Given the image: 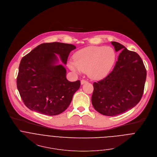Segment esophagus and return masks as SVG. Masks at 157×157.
<instances>
[{
  "label": "esophagus",
  "mask_w": 157,
  "mask_h": 157,
  "mask_svg": "<svg viewBox=\"0 0 157 157\" xmlns=\"http://www.w3.org/2000/svg\"><path fill=\"white\" fill-rule=\"evenodd\" d=\"M87 82V81L86 80V79H81V84H84V83H86V82Z\"/></svg>",
  "instance_id": "34e87169"
}]
</instances>
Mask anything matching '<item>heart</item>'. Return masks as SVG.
I'll list each match as a JSON object with an SVG mask.
<instances>
[{
    "mask_svg": "<svg viewBox=\"0 0 157 157\" xmlns=\"http://www.w3.org/2000/svg\"><path fill=\"white\" fill-rule=\"evenodd\" d=\"M75 61L68 62L69 68L76 72L87 71L92 79H100L111 71L116 60L113 48L103 46H90L78 51Z\"/></svg>",
    "mask_w": 157,
    "mask_h": 157,
    "instance_id": "obj_1",
    "label": "heart"
}]
</instances>
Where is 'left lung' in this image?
I'll use <instances>...</instances> for the list:
<instances>
[{
  "label": "left lung",
  "mask_w": 157,
  "mask_h": 157,
  "mask_svg": "<svg viewBox=\"0 0 157 157\" xmlns=\"http://www.w3.org/2000/svg\"><path fill=\"white\" fill-rule=\"evenodd\" d=\"M115 51H121L113 70L103 79L93 83L92 103L98 113L116 116L134 107L144 90L147 71L135 52L117 42H112Z\"/></svg>",
  "instance_id": "left-lung-1"
}]
</instances>
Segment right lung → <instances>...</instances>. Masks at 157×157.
<instances>
[{"mask_svg":"<svg viewBox=\"0 0 157 157\" xmlns=\"http://www.w3.org/2000/svg\"><path fill=\"white\" fill-rule=\"evenodd\" d=\"M75 48L74 45L62 42L43 43L22 58L17 85L29 109L52 116L62 113L68 107L81 82L67 79L65 68L55 65L56 54L66 64L69 54Z\"/></svg>","mask_w":157,"mask_h":157,"instance_id":"add662e5","label":"right lung"}]
</instances>
